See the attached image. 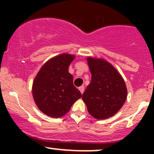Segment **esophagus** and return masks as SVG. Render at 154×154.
<instances>
[{"label":"esophagus","mask_w":154,"mask_h":154,"mask_svg":"<svg viewBox=\"0 0 154 154\" xmlns=\"http://www.w3.org/2000/svg\"><path fill=\"white\" fill-rule=\"evenodd\" d=\"M79 91H80V93L82 94V93H84V91H85L84 86H80V87L79 88Z\"/></svg>","instance_id":"1"}]
</instances>
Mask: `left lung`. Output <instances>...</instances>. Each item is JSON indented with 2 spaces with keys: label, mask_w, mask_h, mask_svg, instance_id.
Listing matches in <instances>:
<instances>
[{
  "label": "left lung",
  "mask_w": 154,
  "mask_h": 154,
  "mask_svg": "<svg viewBox=\"0 0 154 154\" xmlns=\"http://www.w3.org/2000/svg\"><path fill=\"white\" fill-rule=\"evenodd\" d=\"M91 82L82 94L89 114L104 119L116 114L127 99L125 81L110 63L101 59L88 57Z\"/></svg>",
  "instance_id": "8db88e82"
}]
</instances>
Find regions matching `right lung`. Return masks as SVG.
<instances>
[{
	"instance_id": "1",
	"label": "right lung",
	"mask_w": 154,
	"mask_h": 154,
	"mask_svg": "<svg viewBox=\"0 0 154 154\" xmlns=\"http://www.w3.org/2000/svg\"><path fill=\"white\" fill-rule=\"evenodd\" d=\"M75 56L63 54L47 61L32 85L33 98L42 112L54 118L66 114L82 94L73 84L69 66Z\"/></svg>"
}]
</instances>
